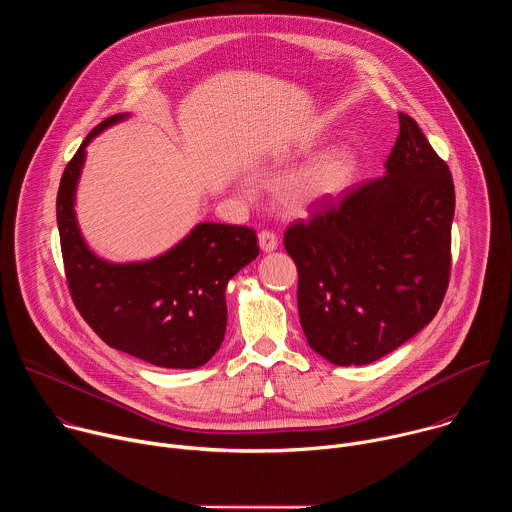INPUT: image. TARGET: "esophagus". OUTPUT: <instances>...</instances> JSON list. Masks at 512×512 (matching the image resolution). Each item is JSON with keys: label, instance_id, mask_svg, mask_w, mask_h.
Segmentation results:
<instances>
[{"label": "esophagus", "instance_id": "1", "mask_svg": "<svg viewBox=\"0 0 512 512\" xmlns=\"http://www.w3.org/2000/svg\"><path fill=\"white\" fill-rule=\"evenodd\" d=\"M259 247L263 253H273L277 249V237L271 231H261L259 233Z\"/></svg>", "mask_w": 512, "mask_h": 512}]
</instances>
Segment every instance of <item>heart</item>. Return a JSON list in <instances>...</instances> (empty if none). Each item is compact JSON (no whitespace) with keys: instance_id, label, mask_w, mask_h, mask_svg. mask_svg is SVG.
Segmentation results:
<instances>
[{"instance_id":"obj_1","label":"heart","mask_w":512,"mask_h":512,"mask_svg":"<svg viewBox=\"0 0 512 512\" xmlns=\"http://www.w3.org/2000/svg\"><path fill=\"white\" fill-rule=\"evenodd\" d=\"M354 170V150L348 145H338L302 168L285 174L277 184V200L287 212L308 214L316 206L336 198L352 180Z\"/></svg>"}]
</instances>
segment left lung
<instances>
[{"mask_svg":"<svg viewBox=\"0 0 512 512\" xmlns=\"http://www.w3.org/2000/svg\"><path fill=\"white\" fill-rule=\"evenodd\" d=\"M385 176L285 231L300 324L338 367L371 364L425 328L450 279L454 182L419 125L399 113Z\"/></svg>","mask_w":512,"mask_h":512,"instance_id":"1","label":"left lung"}]
</instances>
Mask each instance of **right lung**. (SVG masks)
<instances>
[{
	"label": "right lung",
	"mask_w": 512,
	"mask_h": 512,
	"mask_svg": "<svg viewBox=\"0 0 512 512\" xmlns=\"http://www.w3.org/2000/svg\"><path fill=\"white\" fill-rule=\"evenodd\" d=\"M129 113L101 121L62 174L56 223L70 296L111 348L164 369H198L221 348L227 283L259 255L253 229L198 223L166 253L129 263L99 257L77 221L87 145Z\"/></svg>",
	"instance_id": "right-lung-1"
}]
</instances>
